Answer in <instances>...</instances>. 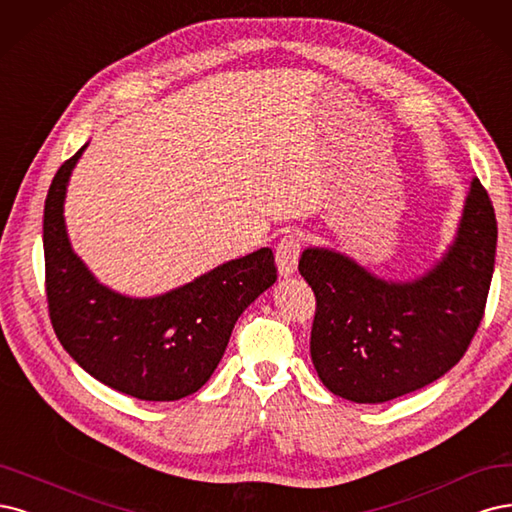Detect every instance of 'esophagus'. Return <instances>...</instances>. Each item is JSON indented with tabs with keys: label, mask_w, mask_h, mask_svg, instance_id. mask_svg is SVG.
<instances>
[{
	"label": "esophagus",
	"mask_w": 512,
	"mask_h": 512,
	"mask_svg": "<svg viewBox=\"0 0 512 512\" xmlns=\"http://www.w3.org/2000/svg\"><path fill=\"white\" fill-rule=\"evenodd\" d=\"M302 242L295 234L283 236L276 244V268L280 276H291L298 270V259H300Z\"/></svg>",
	"instance_id": "34e87169"
}]
</instances>
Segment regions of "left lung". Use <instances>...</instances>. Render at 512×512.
Returning <instances> with one entry per match:
<instances>
[{
    "instance_id": "obj_1",
    "label": "left lung",
    "mask_w": 512,
    "mask_h": 512,
    "mask_svg": "<svg viewBox=\"0 0 512 512\" xmlns=\"http://www.w3.org/2000/svg\"><path fill=\"white\" fill-rule=\"evenodd\" d=\"M498 223L472 178L453 244L415 280H385L344 253L310 246L300 274L315 291L310 357L344 400L381 404L438 381L481 325L496 263Z\"/></svg>"
}]
</instances>
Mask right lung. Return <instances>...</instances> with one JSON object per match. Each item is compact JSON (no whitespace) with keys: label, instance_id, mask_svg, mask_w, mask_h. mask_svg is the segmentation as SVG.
Listing matches in <instances>:
<instances>
[{"label":"right lung","instance_id":"add662e5","mask_svg":"<svg viewBox=\"0 0 512 512\" xmlns=\"http://www.w3.org/2000/svg\"><path fill=\"white\" fill-rule=\"evenodd\" d=\"M57 170L44 204L46 298L55 334L97 381L146 402L187 398L212 376L242 312L276 280L272 249L221 263L155 298L102 285L74 253L65 191L82 151Z\"/></svg>","mask_w":512,"mask_h":512}]
</instances>
